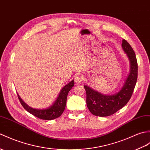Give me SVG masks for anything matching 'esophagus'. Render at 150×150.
I'll return each instance as SVG.
<instances>
[{
    "label": "esophagus",
    "mask_w": 150,
    "mask_h": 150,
    "mask_svg": "<svg viewBox=\"0 0 150 150\" xmlns=\"http://www.w3.org/2000/svg\"><path fill=\"white\" fill-rule=\"evenodd\" d=\"M82 80H83V76L81 75H78L75 77V82L76 83H77V84H79V83H81L82 81Z\"/></svg>",
    "instance_id": "34e87169"
}]
</instances>
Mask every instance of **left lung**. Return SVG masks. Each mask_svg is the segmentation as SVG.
<instances>
[{
  "label": "left lung",
  "instance_id": "1",
  "mask_svg": "<svg viewBox=\"0 0 150 150\" xmlns=\"http://www.w3.org/2000/svg\"><path fill=\"white\" fill-rule=\"evenodd\" d=\"M122 47L130 59V73L121 90L113 95L107 96L84 86L87 106L91 113L95 116L105 117L116 113L126 105L133 94L138 75L136 55L130 45L125 40H123Z\"/></svg>",
  "mask_w": 150,
  "mask_h": 150
}]
</instances>
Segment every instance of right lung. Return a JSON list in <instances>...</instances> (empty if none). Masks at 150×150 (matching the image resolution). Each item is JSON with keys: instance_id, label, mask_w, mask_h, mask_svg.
Returning a JSON list of instances; mask_svg holds the SVG:
<instances>
[{"instance_id": "add662e5", "label": "right lung", "mask_w": 150, "mask_h": 150, "mask_svg": "<svg viewBox=\"0 0 150 150\" xmlns=\"http://www.w3.org/2000/svg\"><path fill=\"white\" fill-rule=\"evenodd\" d=\"M74 86V81H71L66 85L62 89L60 93L58 96L56 101L50 107L47 109H35L28 106L26 103L23 102V101L20 98V97L18 95V99L20 100V103L23 107L27 112H29L31 114L34 115L40 119L44 120H54L55 118L59 117L63 113L66 104H67V96L69 91Z\"/></svg>"}]
</instances>
